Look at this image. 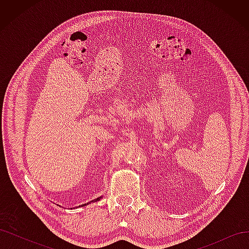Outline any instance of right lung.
I'll return each instance as SVG.
<instances>
[{
    "mask_svg": "<svg viewBox=\"0 0 249 249\" xmlns=\"http://www.w3.org/2000/svg\"><path fill=\"white\" fill-rule=\"evenodd\" d=\"M100 198H101V197H99V198H96V199H94V200H92V201H97V200H100ZM83 206H86V203H85V205H82L81 207H83Z\"/></svg>",
    "mask_w": 249,
    "mask_h": 249,
    "instance_id": "1",
    "label": "right lung"
}]
</instances>
